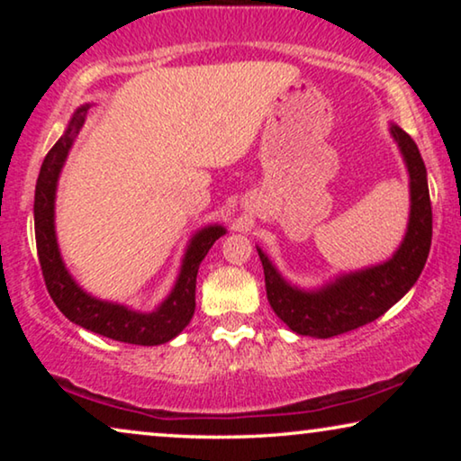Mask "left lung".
Wrapping results in <instances>:
<instances>
[{"label":"left lung","mask_w":461,"mask_h":461,"mask_svg":"<svg viewBox=\"0 0 461 461\" xmlns=\"http://www.w3.org/2000/svg\"><path fill=\"white\" fill-rule=\"evenodd\" d=\"M390 131L399 142L411 178V216L405 241L388 262L339 276L319 292H302L289 285L258 249L270 306L276 317L300 336L333 338L371 323L394 306L424 270L432 243V205L426 166L418 144L407 131L396 125Z\"/></svg>","instance_id":"8db88e82"}]
</instances>
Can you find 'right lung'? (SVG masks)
<instances>
[{
	"instance_id": "add662e5",
	"label": "right lung",
	"mask_w": 461,
	"mask_h": 461,
	"mask_svg": "<svg viewBox=\"0 0 461 461\" xmlns=\"http://www.w3.org/2000/svg\"><path fill=\"white\" fill-rule=\"evenodd\" d=\"M87 106L75 113L71 123L60 136V140L50 149L46 159L41 163L40 178L35 186V241L37 256H40V267L43 281H46L50 298L59 306V311L65 314L75 325L86 327L100 336L117 339L125 344L138 346H157L178 336L188 325L194 312V287H197L199 264L207 256V251L216 239L224 235L222 226H207L193 237L188 245L182 268L176 281V287L169 294V298L157 308L155 312H136L130 308L111 304L87 295L84 289L77 287V283L67 273L62 264L59 245H56L54 232V197H56V182L65 163L68 149L75 138H77L81 125H84Z\"/></svg>"
}]
</instances>
